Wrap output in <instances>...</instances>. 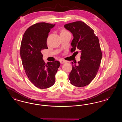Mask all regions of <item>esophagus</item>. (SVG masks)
Segmentation results:
<instances>
[{
    "instance_id": "esophagus-1",
    "label": "esophagus",
    "mask_w": 122,
    "mask_h": 122,
    "mask_svg": "<svg viewBox=\"0 0 122 122\" xmlns=\"http://www.w3.org/2000/svg\"><path fill=\"white\" fill-rule=\"evenodd\" d=\"M59 61H60V62L61 64H64V63H65L66 62V61L65 60H64V59H60Z\"/></svg>"
}]
</instances>
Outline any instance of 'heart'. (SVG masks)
I'll list each match as a JSON object with an SVG mask.
<instances>
[{
    "mask_svg": "<svg viewBox=\"0 0 122 122\" xmlns=\"http://www.w3.org/2000/svg\"><path fill=\"white\" fill-rule=\"evenodd\" d=\"M69 33L68 31H67L66 30H62L61 31V33L60 34H63V33Z\"/></svg>",
    "mask_w": 122,
    "mask_h": 122,
    "instance_id": "1",
    "label": "heart"
}]
</instances>
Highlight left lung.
Instances as JSON below:
<instances>
[{
  "label": "left lung",
  "mask_w": 122,
  "mask_h": 122,
  "mask_svg": "<svg viewBox=\"0 0 122 122\" xmlns=\"http://www.w3.org/2000/svg\"><path fill=\"white\" fill-rule=\"evenodd\" d=\"M64 27L74 37L71 52L79 49L81 53V59L77 64L76 62L75 64L71 63L72 70L69 75V80L75 86H85L95 78L101 64L102 53L98 38L93 30L82 21L67 24Z\"/></svg>",
  "instance_id": "8db88e82"
}]
</instances>
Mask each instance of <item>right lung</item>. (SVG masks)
I'll list each match as a JSON object with an SVG mask.
<instances>
[{"label":"right lung","instance_id":"obj_1","mask_svg":"<svg viewBox=\"0 0 122 122\" xmlns=\"http://www.w3.org/2000/svg\"><path fill=\"white\" fill-rule=\"evenodd\" d=\"M55 24L38 23L26 30L21 42L20 54L22 63L29 80L40 89L53 86L55 75L60 66L58 61L44 62L41 51L47 49L48 33Z\"/></svg>","mask_w":122,"mask_h":122}]
</instances>
